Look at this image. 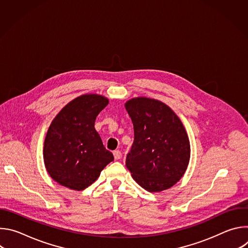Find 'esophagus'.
Here are the masks:
<instances>
[{"label": "esophagus", "mask_w": 248, "mask_h": 248, "mask_svg": "<svg viewBox=\"0 0 248 248\" xmlns=\"http://www.w3.org/2000/svg\"><path fill=\"white\" fill-rule=\"evenodd\" d=\"M113 154H114V157H115L116 160H120V159L122 158V153H121V151H119V150L114 151Z\"/></svg>", "instance_id": "1"}]
</instances>
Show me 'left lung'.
<instances>
[{"mask_svg":"<svg viewBox=\"0 0 248 248\" xmlns=\"http://www.w3.org/2000/svg\"><path fill=\"white\" fill-rule=\"evenodd\" d=\"M134 140L125 158L133 180L158 192L171 187L186 170L190 145L186 131L173 111L158 100L133 98L125 103Z\"/></svg>","mask_w":248,"mask_h":248,"instance_id":"8db88e82","label":"left lung"}]
</instances>
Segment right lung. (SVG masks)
Wrapping results in <instances>:
<instances>
[{
	"label": "right lung",
	"instance_id": "1",
	"mask_svg": "<svg viewBox=\"0 0 248 248\" xmlns=\"http://www.w3.org/2000/svg\"><path fill=\"white\" fill-rule=\"evenodd\" d=\"M108 99L96 94L79 96L57 115L47 132L44 162L51 178L70 189L83 190L114 160L94 127Z\"/></svg>",
	"mask_w": 248,
	"mask_h": 248
}]
</instances>
